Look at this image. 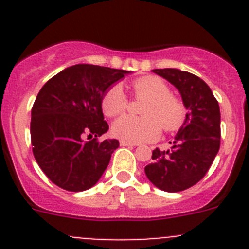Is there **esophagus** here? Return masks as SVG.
Wrapping results in <instances>:
<instances>
[{"label": "esophagus", "instance_id": "1", "mask_svg": "<svg viewBox=\"0 0 249 249\" xmlns=\"http://www.w3.org/2000/svg\"><path fill=\"white\" fill-rule=\"evenodd\" d=\"M120 144L122 147H135V146H137L136 143H132V142H127V141H122V140L120 141Z\"/></svg>", "mask_w": 249, "mask_h": 249}]
</instances>
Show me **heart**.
<instances>
[{"label": "heart", "instance_id": "1", "mask_svg": "<svg viewBox=\"0 0 249 249\" xmlns=\"http://www.w3.org/2000/svg\"><path fill=\"white\" fill-rule=\"evenodd\" d=\"M132 91L137 98L146 100L141 107L142 117L122 116L114 121L112 133L132 143L151 142L160 137V129L172 132L182 126L186 109L181 101L171 94L163 80L146 76L132 82ZM101 107L107 117H116L128 107V98L120 85L111 86L101 100Z\"/></svg>", "mask_w": 249, "mask_h": 249}]
</instances>
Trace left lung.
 I'll list each match as a JSON object with an SVG mask.
<instances>
[{
  "instance_id": "8db88e82",
  "label": "left lung",
  "mask_w": 249,
  "mask_h": 249,
  "mask_svg": "<svg viewBox=\"0 0 249 249\" xmlns=\"http://www.w3.org/2000/svg\"><path fill=\"white\" fill-rule=\"evenodd\" d=\"M179 91L188 112L168 151L156 148L147 178L166 192H181L198 183L208 172L221 144L218 101L203 80L176 68L153 70Z\"/></svg>"
}]
</instances>
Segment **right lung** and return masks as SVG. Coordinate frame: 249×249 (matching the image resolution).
<instances>
[{
	"mask_svg": "<svg viewBox=\"0 0 249 249\" xmlns=\"http://www.w3.org/2000/svg\"><path fill=\"white\" fill-rule=\"evenodd\" d=\"M128 73L94 65H74L45 83L31 111V143L39 168L56 186L81 192L97 183L118 148L98 141L108 131L101 100Z\"/></svg>",
	"mask_w": 249,
	"mask_h": 249,
	"instance_id": "add662e5",
	"label": "right lung"
}]
</instances>
